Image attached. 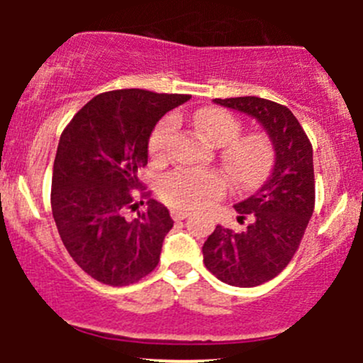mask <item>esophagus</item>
<instances>
[{
  "label": "esophagus",
  "mask_w": 363,
  "mask_h": 363,
  "mask_svg": "<svg viewBox=\"0 0 363 363\" xmlns=\"http://www.w3.org/2000/svg\"><path fill=\"white\" fill-rule=\"evenodd\" d=\"M189 216L188 211H182V208H172V218L174 219H186Z\"/></svg>",
  "instance_id": "34e87169"
}]
</instances>
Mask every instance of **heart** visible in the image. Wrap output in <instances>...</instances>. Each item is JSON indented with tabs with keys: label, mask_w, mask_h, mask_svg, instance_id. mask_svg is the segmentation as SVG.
<instances>
[{
	"label": "heart",
	"mask_w": 363,
	"mask_h": 363,
	"mask_svg": "<svg viewBox=\"0 0 363 363\" xmlns=\"http://www.w3.org/2000/svg\"><path fill=\"white\" fill-rule=\"evenodd\" d=\"M196 130L212 145H225L223 161L230 175L239 186H252L269 172L272 164L274 151L270 140L262 133H251L239 137V121L223 108H203L193 117ZM175 131V121L164 119L152 131L149 140V152L155 160H164L170 152L172 137ZM226 179L218 170H196L182 168L168 174L161 181L160 193L172 207L195 211L203 208L225 193Z\"/></svg>",
	"instance_id": "obj_1"
}]
</instances>
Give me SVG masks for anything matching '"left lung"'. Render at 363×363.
<instances>
[{"label":"left lung","mask_w":363,"mask_h":363,"mask_svg":"<svg viewBox=\"0 0 363 363\" xmlns=\"http://www.w3.org/2000/svg\"><path fill=\"white\" fill-rule=\"evenodd\" d=\"M214 104L258 121L274 147L267 181L242 202L237 219L250 218L242 232L218 225L202 252L208 272L232 286L252 288L274 279L298 250L314 211L313 145L284 105L258 96L216 98Z\"/></svg>","instance_id":"8db88e82"}]
</instances>
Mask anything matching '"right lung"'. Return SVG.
<instances>
[{"label": "right lung", "mask_w": 363, "mask_h": 363, "mask_svg": "<svg viewBox=\"0 0 363 363\" xmlns=\"http://www.w3.org/2000/svg\"><path fill=\"white\" fill-rule=\"evenodd\" d=\"M189 94L119 89L98 94L61 133L52 170V216L65 247L93 279L126 286L151 274L174 221L163 203L135 211L156 123ZM144 203V202H140Z\"/></svg>", "instance_id": "add662e5"}]
</instances>
